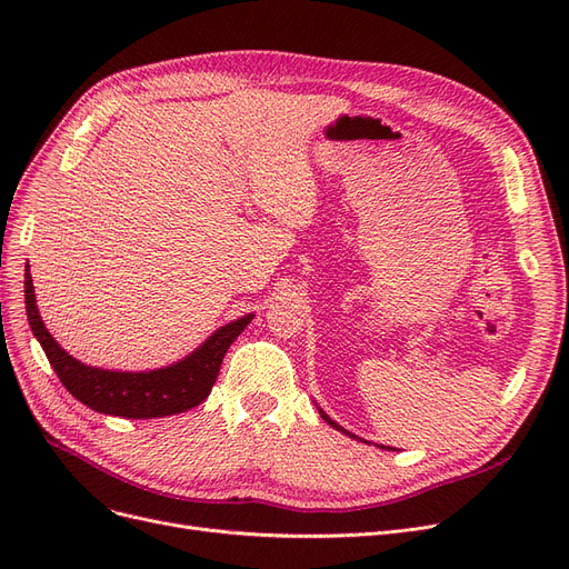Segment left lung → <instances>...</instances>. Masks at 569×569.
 <instances>
[{"instance_id": "obj_1", "label": "left lung", "mask_w": 569, "mask_h": 569, "mask_svg": "<svg viewBox=\"0 0 569 569\" xmlns=\"http://www.w3.org/2000/svg\"><path fill=\"white\" fill-rule=\"evenodd\" d=\"M320 415H322V420H327V422H330V425H332V427H335V429H337V431H343V433H348V431H346V429H341V427H339V425H337V422H332V420H330V417H327V415H325V412H322V410H320Z\"/></svg>"}]
</instances>
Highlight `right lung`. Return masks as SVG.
I'll return each mask as SVG.
<instances>
[{
  "instance_id": "1",
  "label": "right lung",
  "mask_w": 569,
  "mask_h": 569,
  "mask_svg": "<svg viewBox=\"0 0 569 569\" xmlns=\"http://www.w3.org/2000/svg\"><path fill=\"white\" fill-rule=\"evenodd\" d=\"M24 309L29 327H32L50 367L67 390L87 408L114 417H127V420H147V417L187 412L202 403L212 392V385L217 382L223 355L228 352L230 343L253 320L249 313L221 327L187 360L172 367L144 373H127L87 367L73 360L64 348H59L39 316L29 269L24 272Z\"/></svg>"
}]
</instances>
